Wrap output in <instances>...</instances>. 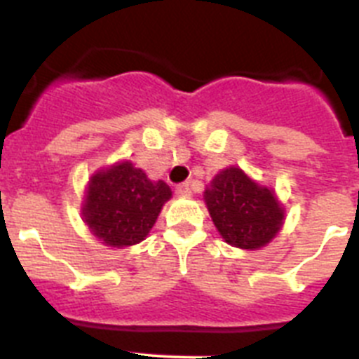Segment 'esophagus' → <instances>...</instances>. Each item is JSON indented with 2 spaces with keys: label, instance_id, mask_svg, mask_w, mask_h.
I'll return each mask as SVG.
<instances>
[{
  "label": "esophagus",
  "instance_id": "obj_1",
  "mask_svg": "<svg viewBox=\"0 0 359 359\" xmlns=\"http://www.w3.org/2000/svg\"><path fill=\"white\" fill-rule=\"evenodd\" d=\"M176 194L182 196V198H187V196L192 194V190H190L189 183H182V185L176 187Z\"/></svg>",
  "mask_w": 359,
  "mask_h": 359
}]
</instances>
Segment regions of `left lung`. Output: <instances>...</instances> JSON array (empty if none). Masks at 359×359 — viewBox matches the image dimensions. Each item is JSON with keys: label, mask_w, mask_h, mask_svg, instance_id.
<instances>
[{"label": "left lung", "mask_w": 359, "mask_h": 359, "mask_svg": "<svg viewBox=\"0 0 359 359\" xmlns=\"http://www.w3.org/2000/svg\"><path fill=\"white\" fill-rule=\"evenodd\" d=\"M203 198L224 243L236 248H262L284 224V208L273 190L253 182L239 167L215 174Z\"/></svg>", "instance_id": "obj_1"}]
</instances>
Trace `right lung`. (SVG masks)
<instances>
[{"label":"right lung","mask_w":359,"mask_h":359,"mask_svg":"<svg viewBox=\"0 0 359 359\" xmlns=\"http://www.w3.org/2000/svg\"><path fill=\"white\" fill-rule=\"evenodd\" d=\"M170 196L167 183L151 182L131 161H120L91 176L82 217L106 246H133L147 237Z\"/></svg>","instance_id":"1"}]
</instances>
